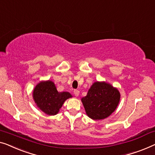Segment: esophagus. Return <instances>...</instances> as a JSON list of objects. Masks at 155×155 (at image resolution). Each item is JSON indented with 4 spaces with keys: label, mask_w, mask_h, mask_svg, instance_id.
<instances>
[{
    "label": "esophagus",
    "mask_w": 155,
    "mask_h": 155,
    "mask_svg": "<svg viewBox=\"0 0 155 155\" xmlns=\"http://www.w3.org/2000/svg\"><path fill=\"white\" fill-rule=\"evenodd\" d=\"M74 94H75V96H79V94H80V91L78 90V89H75V90H74Z\"/></svg>",
    "instance_id": "obj_1"
}]
</instances>
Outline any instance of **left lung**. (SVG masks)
I'll list each match as a JSON object with an SVG mask.
<instances>
[{
    "mask_svg": "<svg viewBox=\"0 0 155 155\" xmlns=\"http://www.w3.org/2000/svg\"><path fill=\"white\" fill-rule=\"evenodd\" d=\"M120 100L118 89L105 82H95L82 102L89 117L100 120L107 117L115 110Z\"/></svg>",
    "mask_w": 155,
    "mask_h": 155,
    "instance_id": "left-lung-1",
    "label": "left lung"
}]
</instances>
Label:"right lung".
<instances>
[{"instance_id": "obj_1", "label": "right lung", "mask_w": 155, "mask_h": 155, "mask_svg": "<svg viewBox=\"0 0 155 155\" xmlns=\"http://www.w3.org/2000/svg\"><path fill=\"white\" fill-rule=\"evenodd\" d=\"M71 97L68 91L59 92L51 80L39 82L33 91V100L38 107L48 115H57L65 101Z\"/></svg>"}]
</instances>
